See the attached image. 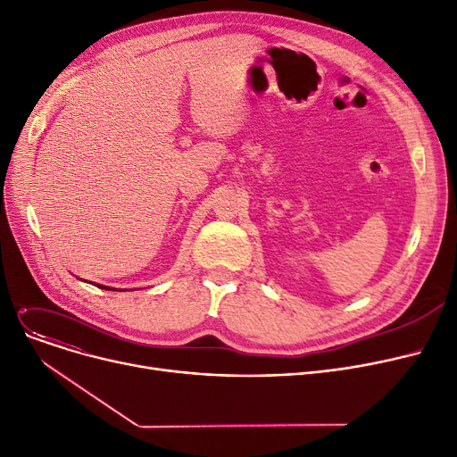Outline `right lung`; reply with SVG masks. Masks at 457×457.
<instances>
[{
    "mask_svg": "<svg viewBox=\"0 0 457 457\" xmlns=\"http://www.w3.org/2000/svg\"><path fill=\"white\" fill-rule=\"evenodd\" d=\"M100 287V289H105V291H111V287H107V285H98ZM114 291V289H112ZM126 291V289H124Z\"/></svg>",
    "mask_w": 457,
    "mask_h": 457,
    "instance_id": "1",
    "label": "right lung"
}]
</instances>
